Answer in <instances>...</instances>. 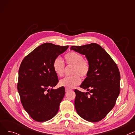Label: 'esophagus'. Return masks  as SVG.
Here are the masks:
<instances>
[{"mask_svg":"<svg viewBox=\"0 0 135 135\" xmlns=\"http://www.w3.org/2000/svg\"><path fill=\"white\" fill-rule=\"evenodd\" d=\"M70 91V89L66 88V93H67V92H68V91Z\"/></svg>","mask_w":135,"mask_h":135,"instance_id":"obj_1","label":"esophagus"}]
</instances>
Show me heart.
Returning <instances> with one entry per match:
<instances>
[{
    "mask_svg": "<svg viewBox=\"0 0 135 135\" xmlns=\"http://www.w3.org/2000/svg\"><path fill=\"white\" fill-rule=\"evenodd\" d=\"M65 60L68 66H73L71 73L73 75L66 76L60 80L59 85L67 89H72L80 84L81 81L80 76L85 78L88 75L90 70V64L88 60L83 59L82 55L74 51L66 54ZM65 67V63L59 57L54 60L52 68L54 72L58 76L61 77L63 75Z\"/></svg>",
    "mask_w": 135,
    "mask_h": 135,
    "instance_id": "1",
    "label": "heart"
}]
</instances>
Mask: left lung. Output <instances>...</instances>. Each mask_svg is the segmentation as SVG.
Returning <instances> with one entry per match:
<instances>
[{"label":"left lung","mask_w":135,"mask_h":135,"mask_svg":"<svg viewBox=\"0 0 135 135\" xmlns=\"http://www.w3.org/2000/svg\"><path fill=\"white\" fill-rule=\"evenodd\" d=\"M70 50L85 55L90 64L89 74L80 86L88 92L74 90L76 111L88 122L101 121L114 107L120 94L118 67L105 50L97 44L72 46Z\"/></svg>","instance_id":"obj_1"}]
</instances>
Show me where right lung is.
I'll return each instance as SVG.
<instances>
[{
    "label": "right lung",
    "mask_w": 135,
    "mask_h": 135,
    "mask_svg": "<svg viewBox=\"0 0 135 135\" xmlns=\"http://www.w3.org/2000/svg\"><path fill=\"white\" fill-rule=\"evenodd\" d=\"M68 46L42 44L22 60L18 70L17 90L25 110L35 121L44 122L57 113L65 89H53L59 83L54 72V60Z\"/></svg>",
    "instance_id": "right-lung-1"
}]
</instances>
